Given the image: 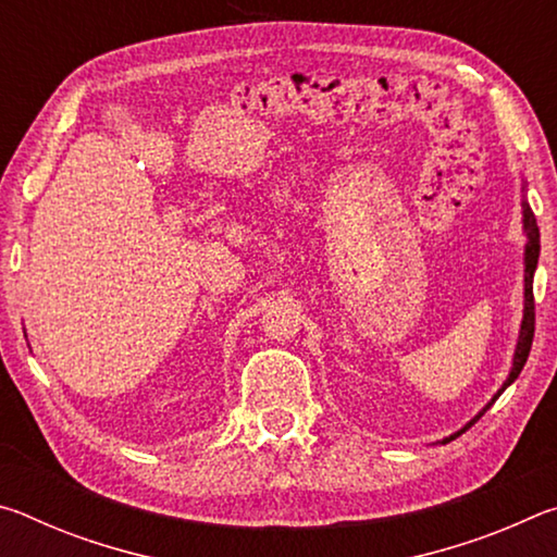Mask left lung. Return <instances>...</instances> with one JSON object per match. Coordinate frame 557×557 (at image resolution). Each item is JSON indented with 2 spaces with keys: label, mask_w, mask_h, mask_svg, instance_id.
Segmentation results:
<instances>
[{
  "label": "left lung",
  "mask_w": 557,
  "mask_h": 557,
  "mask_svg": "<svg viewBox=\"0 0 557 557\" xmlns=\"http://www.w3.org/2000/svg\"><path fill=\"white\" fill-rule=\"evenodd\" d=\"M523 191H525V184H523ZM523 233H525V250H523V319H521V329H518V342H516V351H513V366L511 371H508L506 381L502 388L494 393V398L488 400L482 410H479L474 418H471L465 428L457 430L455 435L445 437L442 442H451L455 437H459L461 432H467L474 422L482 418V414L492 408L494 400L502 395L508 385H511L518 373L523 371L525 366V358L531 354V344H533V332H535V305H533V275H535V268H539V256H541V231H539V223H535V215L531 211V206L523 199Z\"/></svg>",
  "instance_id": "obj_1"
}]
</instances>
